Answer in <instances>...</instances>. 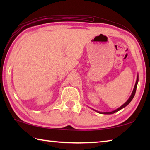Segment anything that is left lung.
<instances>
[{
    "label": "left lung",
    "mask_w": 150,
    "mask_h": 150,
    "mask_svg": "<svg viewBox=\"0 0 150 150\" xmlns=\"http://www.w3.org/2000/svg\"><path fill=\"white\" fill-rule=\"evenodd\" d=\"M138 75H137V79H136V84H135V85H134V87L133 91H132V93L130 96V97H129L128 99L127 100L126 102L125 103H124V104H123V105H122L121 106H120V107H119L118 108L116 109V110H113V111H112V112H99V111L96 110H95V109H93V110H94L95 111H96V112L100 113V114H104V115H111V114H114V113H115V112H118V111H119L120 110H121V109H122L123 108L126 107V106L127 105H128V104L131 102L132 100L133 99L134 96V95H135L136 91V87H137V85H138Z\"/></svg>",
    "instance_id": "obj_1"
}]
</instances>
